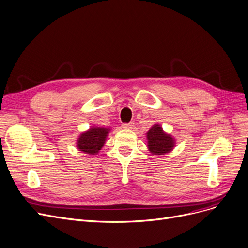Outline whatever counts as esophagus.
<instances>
[{
	"instance_id": "esophagus-1",
	"label": "esophagus",
	"mask_w": 248,
	"mask_h": 248,
	"mask_svg": "<svg viewBox=\"0 0 248 248\" xmlns=\"http://www.w3.org/2000/svg\"><path fill=\"white\" fill-rule=\"evenodd\" d=\"M123 127H124V128H126V130H132V128H134V124H133V123L124 124H123Z\"/></svg>"
}]
</instances>
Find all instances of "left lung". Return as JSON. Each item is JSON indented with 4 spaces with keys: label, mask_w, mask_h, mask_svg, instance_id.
<instances>
[{
    "label": "left lung",
    "mask_w": 248,
    "mask_h": 248,
    "mask_svg": "<svg viewBox=\"0 0 248 248\" xmlns=\"http://www.w3.org/2000/svg\"><path fill=\"white\" fill-rule=\"evenodd\" d=\"M148 150L153 155H164L170 153L175 146V139L163 131L162 126L155 124L146 133Z\"/></svg>",
    "instance_id": "1"
}]
</instances>
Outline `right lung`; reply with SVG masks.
I'll return each instance as SVG.
<instances>
[{
	"label": "right lung",
	"instance_id": "obj_1",
	"mask_svg": "<svg viewBox=\"0 0 248 248\" xmlns=\"http://www.w3.org/2000/svg\"><path fill=\"white\" fill-rule=\"evenodd\" d=\"M110 128L97 125L91 126L89 130L80 134L77 139V148L81 152L88 155H96L105 144Z\"/></svg>",
	"mask_w": 248,
	"mask_h": 248
}]
</instances>
